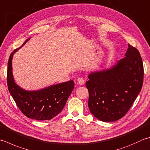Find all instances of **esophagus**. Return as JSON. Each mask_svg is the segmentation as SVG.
Instances as JSON below:
<instances>
[{"mask_svg":"<svg viewBox=\"0 0 150 150\" xmlns=\"http://www.w3.org/2000/svg\"><path fill=\"white\" fill-rule=\"evenodd\" d=\"M77 83L79 84L83 85L84 84V80L83 78H79L77 79Z\"/></svg>","mask_w":150,"mask_h":150,"instance_id":"obj_1","label":"esophagus"}]
</instances>
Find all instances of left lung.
Instances as JSON below:
<instances>
[{
    "label": "left lung",
    "mask_w": 150,
    "mask_h": 150,
    "mask_svg": "<svg viewBox=\"0 0 150 150\" xmlns=\"http://www.w3.org/2000/svg\"><path fill=\"white\" fill-rule=\"evenodd\" d=\"M88 78L90 112L105 122L121 119L142 87L144 68L139 51L129 44L124 58L109 68L90 73Z\"/></svg>",
    "instance_id": "1"
}]
</instances>
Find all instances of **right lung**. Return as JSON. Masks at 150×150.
Returning <instances> with one entry per match:
<instances>
[{"mask_svg":"<svg viewBox=\"0 0 150 150\" xmlns=\"http://www.w3.org/2000/svg\"><path fill=\"white\" fill-rule=\"evenodd\" d=\"M30 39L28 38L21 47L11 52L8 63L7 83L10 94L21 112L29 118L49 120L58 115L65 106L74 88L73 81L51 85L36 90H26L14 81L12 72L13 54Z\"/></svg>","mask_w":150,"mask_h":150,"instance_id":"right-lung-1","label":"right lung"}]
</instances>
